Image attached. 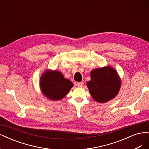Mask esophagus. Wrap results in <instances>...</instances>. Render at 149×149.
<instances>
[{
	"instance_id": "esophagus-1",
	"label": "esophagus",
	"mask_w": 149,
	"mask_h": 149,
	"mask_svg": "<svg viewBox=\"0 0 149 149\" xmlns=\"http://www.w3.org/2000/svg\"><path fill=\"white\" fill-rule=\"evenodd\" d=\"M77 85H78V86H79V87H82V86H83V85H84V83H83V82H79V83H77Z\"/></svg>"
}]
</instances>
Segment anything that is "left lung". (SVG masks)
I'll return each mask as SVG.
<instances>
[{
	"instance_id": "left-lung-1",
	"label": "left lung",
	"mask_w": 149,
	"mask_h": 149,
	"mask_svg": "<svg viewBox=\"0 0 149 149\" xmlns=\"http://www.w3.org/2000/svg\"><path fill=\"white\" fill-rule=\"evenodd\" d=\"M87 86L93 98L97 102L104 103L113 99L118 94L121 85L117 71L109 66L91 71V80Z\"/></svg>"
}]
</instances>
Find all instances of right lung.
<instances>
[{
  "label": "right lung",
  "mask_w": 149,
  "mask_h": 149,
  "mask_svg": "<svg viewBox=\"0 0 149 149\" xmlns=\"http://www.w3.org/2000/svg\"><path fill=\"white\" fill-rule=\"evenodd\" d=\"M40 85L43 94L52 101L65 97L73 86L71 81L65 78L58 71L46 70L40 77Z\"/></svg>",
  "instance_id": "obj_1"
}]
</instances>
